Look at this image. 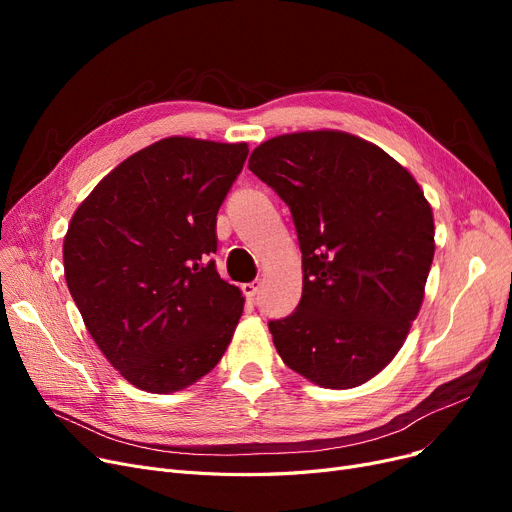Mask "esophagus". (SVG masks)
<instances>
[{"instance_id":"esophagus-1","label":"esophagus","mask_w":512,"mask_h":512,"mask_svg":"<svg viewBox=\"0 0 512 512\" xmlns=\"http://www.w3.org/2000/svg\"><path fill=\"white\" fill-rule=\"evenodd\" d=\"M242 288V292H245V297H249V299H253L255 294L259 292V288H261V280H253V282H245L240 286Z\"/></svg>"}]
</instances>
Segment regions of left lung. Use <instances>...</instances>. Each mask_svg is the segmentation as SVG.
I'll return each instance as SVG.
<instances>
[{"label":"left lung","mask_w":512,"mask_h":512,"mask_svg":"<svg viewBox=\"0 0 512 512\" xmlns=\"http://www.w3.org/2000/svg\"><path fill=\"white\" fill-rule=\"evenodd\" d=\"M249 170L290 207L303 253L297 311L270 321L282 361L346 390L378 375L405 344L434 261V213L384 149L342 130L280 134Z\"/></svg>","instance_id":"left-lung-1"}]
</instances>
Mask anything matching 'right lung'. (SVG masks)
<instances>
[{
	"label": "right lung",
	"mask_w": 512,
	"mask_h": 512,
	"mask_svg": "<svg viewBox=\"0 0 512 512\" xmlns=\"http://www.w3.org/2000/svg\"><path fill=\"white\" fill-rule=\"evenodd\" d=\"M247 143L161 139L74 211L64 274L105 359L139 390H184L220 363L245 307L209 255Z\"/></svg>",
	"instance_id": "obj_1"
}]
</instances>
